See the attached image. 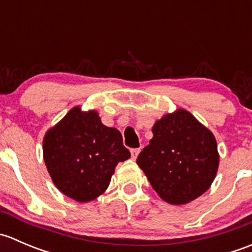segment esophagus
<instances>
[{
    "label": "esophagus",
    "mask_w": 252,
    "mask_h": 252,
    "mask_svg": "<svg viewBox=\"0 0 252 252\" xmlns=\"http://www.w3.org/2000/svg\"><path fill=\"white\" fill-rule=\"evenodd\" d=\"M139 152H140V149H131L130 150V154H131V158L135 159L138 157Z\"/></svg>",
    "instance_id": "34e87169"
}]
</instances>
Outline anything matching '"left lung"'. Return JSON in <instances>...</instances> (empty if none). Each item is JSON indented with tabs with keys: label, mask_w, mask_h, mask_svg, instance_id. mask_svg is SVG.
I'll return each instance as SVG.
<instances>
[{
	"label": "left lung",
	"mask_w": 252,
	"mask_h": 252,
	"mask_svg": "<svg viewBox=\"0 0 252 252\" xmlns=\"http://www.w3.org/2000/svg\"><path fill=\"white\" fill-rule=\"evenodd\" d=\"M136 163L155 191L172 205H184L208 190L220 164L217 141L189 111L164 114Z\"/></svg>",
	"instance_id": "obj_1"
}]
</instances>
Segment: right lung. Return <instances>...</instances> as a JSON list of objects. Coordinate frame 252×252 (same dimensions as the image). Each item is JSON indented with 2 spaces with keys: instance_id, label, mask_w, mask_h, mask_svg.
Wrapping results in <instances>:
<instances>
[{
  "instance_id": "add662e5",
  "label": "right lung",
  "mask_w": 252,
  "mask_h": 252,
  "mask_svg": "<svg viewBox=\"0 0 252 252\" xmlns=\"http://www.w3.org/2000/svg\"><path fill=\"white\" fill-rule=\"evenodd\" d=\"M42 151L53 184L78 202L103 194L117 164L130 157L118 129L103 126L97 112L80 106L48 129Z\"/></svg>"
}]
</instances>
